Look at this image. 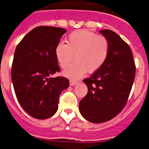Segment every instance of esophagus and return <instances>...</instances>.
I'll list each match as a JSON object with an SVG mask.
<instances>
[{
	"mask_svg": "<svg viewBox=\"0 0 149 149\" xmlns=\"http://www.w3.org/2000/svg\"><path fill=\"white\" fill-rule=\"evenodd\" d=\"M78 84V81H70V85L71 86H74Z\"/></svg>",
	"mask_w": 149,
	"mask_h": 149,
	"instance_id": "1",
	"label": "esophagus"
}]
</instances>
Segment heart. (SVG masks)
<instances>
[{
    "label": "heart",
    "instance_id": "obj_1",
    "mask_svg": "<svg viewBox=\"0 0 149 149\" xmlns=\"http://www.w3.org/2000/svg\"><path fill=\"white\" fill-rule=\"evenodd\" d=\"M109 54V43L107 38L88 30L71 33L67 44L60 42L55 47V56L60 66L65 68L74 59L76 61L64 71V74L72 79L100 70L107 61Z\"/></svg>",
    "mask_w": 149,
    "mask_h": 149
}]
</instances>
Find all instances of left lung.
Segmentation results:
<instances>
[{"instance_id":"1","label":"left lung","mask_w":149,"mask_h":149,"mask_svg":"<svg viewBox=\"0 0 149 149\" xmlns=\"http://www.w3.org/2000/svg\"><path fill=\"white\" fill-rule=\"evenodd\" d=\"M109 43L103 66L83 81L88 93L79 102L83 117L93 123L108 121L119 114L128 100L136 67L128 44L109 29L100 30Z\"/></svg>"}]
</instances>
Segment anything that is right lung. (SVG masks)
Segmentation results:
<instances>
[{
	"mask_svg": "<svg viewBox=\"0 0 149 149\" xmlns=\"http://www.w3.org/2000/svg\"><path fill=\"white\" fill-rule=\"evenodd\" d=\"M66 29L38 26L16 47L11 79L16 97L27 113L36 119H47L57 110L60 94L69 86L68 78L50 76L61 71L55 47Z\"/></svg>",
	"mask_w": 149,
	"mask_h": 149,
	"instance_id": "right-lung-1",
	"label": "right lung"
}]
</instances>
